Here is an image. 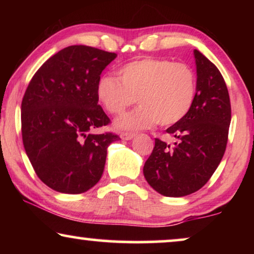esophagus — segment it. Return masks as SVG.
<instances>
[{"label":"esophagus","instance_id":"obj_1","mask_svg":"<svg viewBox=\"0 0 254 254\" xmlns=\"http://www.w3.org/2000/svg\"><path fill=\"white\" fill-rule=\"evenodd\" d=\"M134 136H135V133H129V131H124V133L120 134V137L123 138V140H126V141L131 140Z\"/></svg>","mask_w":254,"mask_h":254}]
</instances>
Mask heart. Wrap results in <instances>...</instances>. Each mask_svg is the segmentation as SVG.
I'll use <instances>...</instances> for the list:
<instances>
[{"label": "heart", "instance_id": "b5f03b06", "mask_svg": "<svg viewBox=\"0 0 254 254\" xmlns=\"http://www.w3.org/2000/svg\"><path fill=\"white\" fill-rule=\"evenodd\" d=\"M196 95V76L190 65L165 59L128 62L118 78L98 79L96 96L107 112L120 114L137 102L140 107L114 121L118 129H145L158 123L172 126L187 116Z\"/></svg>", "mask_w": 254, "mask_h": 254}]
</instances>
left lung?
Here are the masks:
<instances>
[{
    "mask_svg": "<svg viewBox=\"0 0 254 254\" xmlns=\"http://www.w3.org/2000/svg\"><path fill=\"white\" fill-rule=\"evenodd\" d=\"M196 95L192 109L166 133L170 145L156 138L143 166L149 185L164 196L179 197L199 190L223 157L227 148L231 105L223 76L216 65L194 50Z\"/></svg>",
    "mask_w": 254,
    "mask_h": 254,
    "instance_id": "left-lung-1",
    "label": "left lung"
}]
</instances>
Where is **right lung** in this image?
I'll return each instance as SVG.
<instances>
[{
	"instance_id": "obj_1",
	"label": "right lung",
	"mask_w": 254,
	"mask_h": 254,
	"mask_svg": "<svg viewBox=\"0 0 254 254\" xmlns=\"http://www.w3.org/2000/svg\"><path fill=\"white\" fill-rule=\"evenodd\" d=\"M117 58L84 45L65 47L31 79L22 102V137L37 176L52 190L79 194L99 182L107 147L119 136L93 134L110 119L98 105L96 85Z\"/></svg>"
}]
</instances>
